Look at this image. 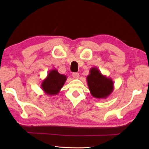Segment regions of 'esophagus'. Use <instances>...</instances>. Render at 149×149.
<instances>
[{"mask_svg": "<svg viewBox=\"0 0 149 149\" xmlns=\"http://www.w3.org/2000/svg\"><path fill=\"white\" fill-rule=\"evenodd\" d=\"M72 76L74 77V78L75 79H79V73H73L72 74Z\"/></svg>", "mask_w": 149, "mask_h": 149, "instance_id": "34e87169", "label": "esophagus"}]
</instances>
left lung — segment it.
I'll return each mask as SVG.
<instances>
[{
    "mask_svg": "<svg viewBox=\"0 0 149 149\" xmlns=\"http://www.w3.org/2000/svg\"><path fill=\"white\" fill-rule=\"evenodd\" d=\"M86 79L90 93L96 99H106L114 90L112 79L103 75L96 67L90 69Z\"/></svg>",
    "mask_w": 149,
    "mask_h": 149,
    "instance_id": "1",
    "label": "left lung"
}]
</instances>
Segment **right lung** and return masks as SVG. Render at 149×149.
Instances as JSON below:
<instances>
[{
	"mask_svg": "<svg viewBox=\"0 0 149 149\" xmlns=\"http://www.w3.org/2000/svg\"><path fill=\"white\" fill-rule=\"evenodd\" d=\"M66 75L60 74L56 69L50 70L42 84L41 88L48 95H56L59 93L66 81Z\"/></svg>",
	"mask_w": 149,
	"mask_h": 149,
	"instance_id": "obj_1",
	"label": "right lung"
}]
</instances>
